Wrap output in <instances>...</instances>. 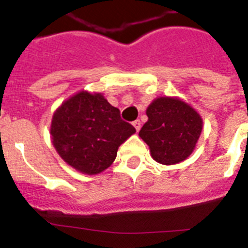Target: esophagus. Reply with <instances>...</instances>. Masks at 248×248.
I'll list each match as a JSON object with an SVG mask.
<instances>
[{
	"label": "esophagus",
	"instance_id": "34e87169",
	"mask_svg": "<svg viewBox=\"0 0 248 248\" xmlns=\"http://www.w3.org/2000/svg\"><path fill=\"white\" fill-rule=\"evenodd\" d=\"M133 126L135 128V130L139 131L140 128H141V123H140V120H135V122H133Z\"/></svg>",
	"mask_w": 248,
	"mask_h": 248
}]
</instances>
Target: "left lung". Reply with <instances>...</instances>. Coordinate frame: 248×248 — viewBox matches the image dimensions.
I'll list each match as a JSON object with an SVG mask.
<instances>
[{
    "instance_id": "8db88e82",
    "label": "left lung",
    "mask_w": 248,
    "mask_h": 248,
    "mask_svg": "<svg viewBox=\"0 0 248 248\" xmlns=\"http://www.w3.org/2000/svg\"><path fill=\"white\" fill-rule=\"evenodd\" d=\"M146 115L139 137L155 161L174 165L191 155L202 131V118L191 105L180 98L159 97L150 103Z\"/></svg>"
}]
</instances>
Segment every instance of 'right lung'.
Listing matches in <instances>:
<instances>
[{"label":"right lung","mask_w":248,"mask_h":248,"mask_svg":"<svg viewBox=\"0 0 248 248\" xmlns=\"http://www.w3.org/2000/svg\"><path fill=\"white\" fill-rule=\"evenodd\" d=\"M135 133L102 93L80 91L59 105L50 123L52 144L77 171L97 175L113 164L118 148Z\"/></svg>","instance_id":"right-lung-1"}]
</instances>
